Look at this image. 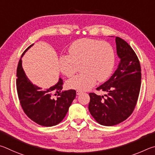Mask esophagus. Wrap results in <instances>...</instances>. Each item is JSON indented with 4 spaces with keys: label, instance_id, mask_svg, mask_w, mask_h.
<instances>
[{
    "label": "esophagus",
    "instance_id": "esophagus-1",
    "mask_svg": "<svg viewBox=\"0 0 155 155\" xmlns=\"http://www.w3.org/2000/svg\"><path fill=\"white\" fill-rule=\"evenodd\" d=\"M83 93L82 91H76V94H77V95H80V94H81Z\"/></svg>",
    "mask_w": 155,
    "mask_h": 155
}]
</instances>
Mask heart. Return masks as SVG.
<instances>
[{"instance_id": "1", "label": "heart", "mask_w": 155, "mask_h": 155, "mask_svg": "<svg viewBox=\"0 0 155 155\" xmlns=\"http://www.w3.org/2000/svg\"><path fill=\"white\" fill-rule=\"evenodd\" d=\"M69 55L62 56L59 67L62 74L71 77L80 65L84 73L67 82V87L78 91H87L99 82L107 80L115 64V52L107 41L83 38L73 42L69 48Z\"/></svg>"}]
</instances>
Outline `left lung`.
Segmentation results:
<instances>
[{
    "instance_id": "left-lung-1",
    "label": "left lung",
    "mask_w": 155,
    "mask_h": 155,
    "mask_svg": "<svg viewBox=\"0 0 155 155\" xmlns=\"http://www.w3.org/2000/svg\"><path fill=\"white\" fill-rule=\"evenodd\" d=\"M116 51L120 58L117 69L97 91L107 93V97L89 93L88 110L97 123L114 126L131 116L139 97L141 66L136 54L125 41L116 37Z\"/></svg>"
}]
</instances>
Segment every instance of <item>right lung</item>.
<instances>
[{"instance_id": "obj_1", "label": "right lung", "mask_w": 155, "mask_h": 155, "mask_svg": "<svg viewBox=\"0 0 155 155\" xmlns=\"http://www.w3.org/2000/svg\"><path fill=\"white\" fill-rule=\"evenodd\" d=\"M33 45L24 51V54ZM63 81L61 78L58 82L50 88L42 90L28 80L21 66V59L17 68L16 87L21 107L26 116L39 125L52 127L63 120L75 98L76 91H62Z\"/></svg>"}]
</instances>
